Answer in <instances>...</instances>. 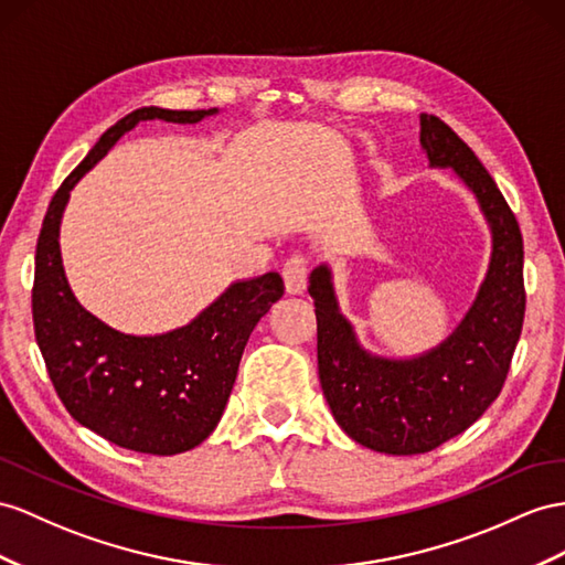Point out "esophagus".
I'll return each mask as SVG.
<instances>
[{
    "label": "esophagus",
    "mask_w": 565,
    "mask_h": 565,
    "mask_svg": "<svg viewBox=\"0 0 565 565\" xmlns=\"http://www.w3.org/2000/svg\"><path fill=\"white\" fill-rule=\"evenodd\" d=\"M284 281H286V291L288 294H302L306 291V281H308V257L306 255H291L284 263Z\"/></svg>",
    "instance_id": "1"
}]
</instances>
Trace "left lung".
Here are the masks:
<instances>
[{
	"label": "left lung",
	"instance_id": "obj_1",
	"mask_svg": "<svg viewBox=\"0 0 565 565\" xmlns=\"http://www.w3.org/2000/svg\"><path fill=\"white\" fill-rule=\"evenodd\" d=\"M429 167L454 169L475 193L491 228L487 277L462 322L437 349L394 360L358 343L327 265L308 291L317 315V367L334 420L351 439L392 456L427 454L466 431L501 394L525 320L523 236L494 179L439 117L423 114Z\"/></svg>",
	"mask_w": 565,
	"mask_h": 565
}]
</instances>
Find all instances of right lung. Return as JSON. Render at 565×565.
I'll use <instances>...</instances> for the list:
<instances>
[{
    "label": "right lung",
    "instance_id": "1",
    "mask_svg": "<svg viewBox=\"0 0 565 565\" xmlns=\"http://www.w3.org/2000/svg\"><path fill=\"white\" fill-rule=\"evenodd\" d=\"M216 109L142 107L95 142L54 193L35 250L33 324L56 396L76 423L121 448L173 456L214 431L234 388L250 331L284 296L277 271L236 281L193 322L157 337H134L85 310L66 281L60 224L68 193L111 145L140 121L198 124Z\"/></svg>",
    "mask_w": 565,
    "mask_h": 565
}]
</instances>
